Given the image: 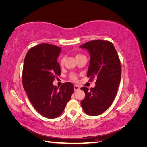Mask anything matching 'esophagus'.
Returning <instances> with one entry per match:
<instances>
[{
    "instance_id": "obj_1",
    "label": "esophagus",
    "mask_w": 147,
    "mask_h": 147,
    "mask_svg": "<svg viewBox=\"0 0 147 147\" xmlns=\"http://www.w3.org/2000/svg\"><path fill=\"white\" fill-rule=\"evenodd\" d=\"M74 90H75V91H77V90H80L79 86H78L77 84H75V85H74Z\"/></svg>"
}]
</instances>
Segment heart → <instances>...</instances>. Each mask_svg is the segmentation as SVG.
<instances>
[{
  "mask_svg": "<svg viewBox=\"0 0 147 147\" xmlns=\"http://www.w3.org/2000/svg\"><path fill=\"white\" fill-rule=\"evenodd\" d=\"M82 56V55H76V57H78V56ZM64 62V57H61V58L60 59V61H59V64H60V65H61V66L63 65ZM70 78H71V79H72V80H74V81L77 80V75H75V74H72V75H71Z\"/></svg>",
  "mask_w": 147,
  "mask_h": 147,
  "instance_id": "1",
  "label": "heart"
}]
</instances>
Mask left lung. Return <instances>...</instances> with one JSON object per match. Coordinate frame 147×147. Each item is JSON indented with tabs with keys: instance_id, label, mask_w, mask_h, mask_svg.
Wrapping results in <instances>:
<instances>
[{
	"instance_id": "8db88e82",
	"label": "left lung",
	"mask_w": 147,
	"mask_h": 147,
	"mask_svg": "<svg viewBox=\"0 0 147 147\" xmlns=\"http://www.w3.org/2000/svg\"><path fill=\"white\" fill-rule=\"evenodd\" d=\"M80 47L87 50L90 55L87 77L96 79L95 87L90 90L81 88L85 93L81 105L87 115L97 116L109 107L116 96L121 77L120 61L110 42L97 40Z\"/></svg>"
}]
</instances>
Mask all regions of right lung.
I'll return each instance as SVG.
<instances>
[{"label":"right lung","mask_w":147,"mask_h":147,"mask_svg":"<svg viewBox=\"0 0 147 147\" xmlns=\"http://www.w3.org/2000/svg\"><path fill=\"white\" fill-rule=\"evenodd\" d=\"M61 48L48 43L31 48L26 55L23 70V84L35 109L43 117L55 118L63 113L74 92L70 82L60 88L53 84L61 74L57 61Z\"/></svg>","instance_id":"add662e5"}]
</instances>
